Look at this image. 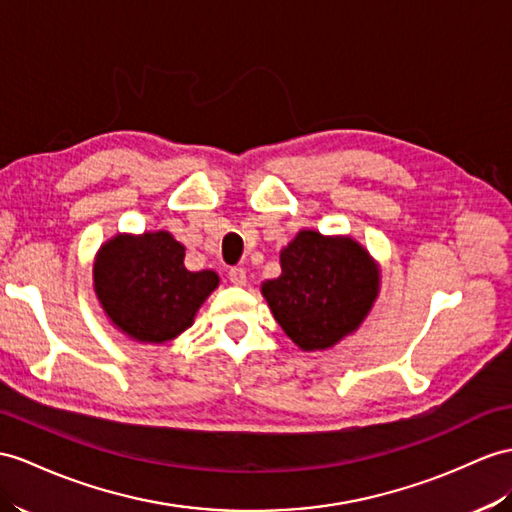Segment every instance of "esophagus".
I'll list each match as a JSON object with an SVG mask.
<instances>
[{
	"instance_id": "esophagus-1",
	"label": "esophagus",
	"mask_w": 512,
	"mask_h": 512,
	"mask_svg": "<svg viewBox=\"0 0 512 512\" xmlns=\"http://www.w3.org/2000/svg\"><path fill=\"white\" fill-rule=\"evenodd\" d=\"M228 280H230L232 284H236V286H245L247 273H245L243 267H232V269L228 271Z\"/></svg>"
}]
</instances>
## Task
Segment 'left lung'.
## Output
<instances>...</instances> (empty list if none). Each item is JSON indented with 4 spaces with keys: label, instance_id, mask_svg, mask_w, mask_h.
Here are the masks:
<instances>
[{
    "label": "left lung",
    "instance_id": "8db88e82",
    "mask_svg": "<svg viewBox=\"0 0 512 512\" xmlns=\"http://www.w3.org/2000/svg\"><path fill=\"white\" fill-rule=\"evenodd\" d=\"M282 276L263 295L302 350H326L354 332L378 297V269L352 239L302 230L280 254Z\"/></svg>",
    "mask_w": 512,
    "mask_h": 512
}]
</instances>
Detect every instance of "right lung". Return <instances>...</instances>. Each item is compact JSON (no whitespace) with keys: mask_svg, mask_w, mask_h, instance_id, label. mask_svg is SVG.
I'll return each mask as SVG.
<instances>
[{"mask_svg":"<svg viewBox=\"0 0 512 512\" xmlns=\"http://www.w3.org/2000/svg\"><path fill=\"white\" fill-rule=\"evenodd\" d=\"M93 280L112 323L141 343L184 332L219 284L215 271L184 267V245L169 232L115 236L99 249Z\"/></svg>","mask_w":512,"mask_h":512,"instance_id":"add662e5","label":"right lung"}]
</instances>
